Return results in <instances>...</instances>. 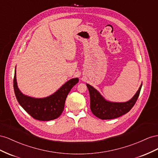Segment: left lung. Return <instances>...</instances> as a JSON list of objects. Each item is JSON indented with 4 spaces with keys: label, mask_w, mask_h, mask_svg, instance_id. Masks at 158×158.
<instances>
[{
    "label": "left lung",
    "mask_w": 158,
    "mask_h": 158,
    "mask_svg": "<svg viewBox=\"0 0 158 158\" xmlns=\"http://www.w3.org/2000/svg\"><path fill=\"white\" fill-rule=\"evenodd\" d=\"M142 84L135 95L130 101L124 102L108 101L97 89L87 84L90 94V106L93 114L102 120L118 118L127 114L136 103L142 88Z\"/></svg>",
    "instance_id": "left-lung-1"
}]
</instances>
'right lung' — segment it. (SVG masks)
<instances>
[{
    "label": "right lung",
    "instance_id": "obj_1",
    "mask_svg": "<svg viewBox=\"0 0 158 158\" xmlns=\"http://www.w3.org/2000/svg\"><path fill=\"white\" fill-rule=\"evenodd\" d=\"M16 74L15 69L14 90L18 102L31 117L42 121L54 120L61 114L67 94L79 81L78 78L71 79L52 95L38 98L28 97L21 93L17 85Z\"/></svg>",
    "mask_w": 158,
    "mask_h": 158
}]
</instances>
